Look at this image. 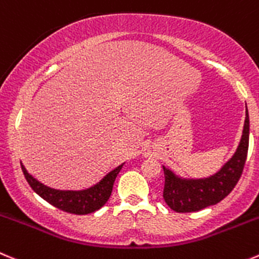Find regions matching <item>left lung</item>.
Listing matches in <instances>:
<instances>
[{"label":"left lung","instance_id":"obj_1","mask_svg":"<svg viewBox=\"0 0 259 259\" xmlns=\"http://www.w3.org/2000/svg\"><path fill=\"white\" fill-rule=\"evenodd\" d=\"M249 145V115L245 112L242 140L235 154L213 176L202 179H183L164 169L165 184L162 197L176 212H194L223 201L242 177Z\"/></svg>","mask_w":259,"mask_h":259}]
</instances>
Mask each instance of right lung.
Segmentation results:
<instances>
[{"mask_svg": "<svg viewBox=\"0 0 259 259\" xmlns=\"http://www.w3.org/2000/svg\"><path fill=\"white\" fill-rule=\"evenodd\" d=\"M122 166L123 164L110 173H108L99 183L88 189H83V191H58V189L49 188V187L44 186L40 182L36 181L35 178H33L26 171L25 166L21 164L24 176H25L29 186L33 188V191L36 194H39L41 198L46 199L54 207L60 208L65 212L75 213V215H88V213L95 212L107 203L110 194H112L113 184H114L115 178H117Z\"/></svg>", "mask_w": 259, "mask_h": 259, "instance_id": "obj_1", "label": "right lung"}]
</instances>
